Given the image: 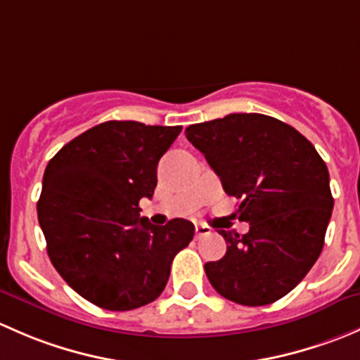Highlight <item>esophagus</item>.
I'll return each instance as SVG.
<instances>
[{
  "mask_svg": "<svg viewBox=\"0 0 360 360\" xmlns=\"http://www.w3.org/2000/svg\"><path fill=\"white\" fill-rule=\"evenodd\" d=\"M211 232V229L207 227V225H202V224H198L195 225V236L198 237H202V236H207Z\"/></svg>",
  "mask_w": 360,
  "mask_h": 360,
  "instance_id": "1",
  "label": "esophagus"
}]
</instances>
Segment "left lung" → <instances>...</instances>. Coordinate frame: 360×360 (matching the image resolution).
I'll use <instances>...</instances> for the list:
<instances>
[{"label":"left lung","mask_w":360,"mask_h":360,"mask_svg":"<svg viewBox=\"0 0 360 360\" xmlns=\"http://www.w3.org/2000/svg\"><path fill=\"white\" fill-rule=\"evenodd\" d=\"M188 142L205 154L224 191L240 199L244 236L220 231L227 251L206 276L224 298L262 307L286 296L324 246L333 211L329 172L300 131L265 114H229L191 124Z\"/></svg>","instance_id":"1"}]
</instances>
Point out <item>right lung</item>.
Returning a JSON list of instances; mask_svg holds the SVG:
<instances>
[{
	"instance_id": "right-lung-1",
	"label": "right lung",
	"mask_w": 360,
	"mask_h": 360,
	"mask_svg": "<svg viewBox=\"0 0 360 360\" xmlns=\"http://www.w3.org/2000/svg\"><path fill=\"white\" fill-rule=\"evenodd\" d=\"M181 126L107 121L65 143L48 162L38 201L46 251L77 295L105 310L154 302L175 255L194 237L184 218L158 227L140 217L158 162Z\"/></svg>"
}]
</instances>
